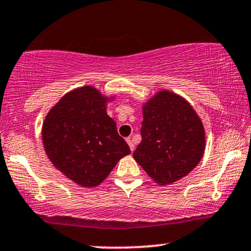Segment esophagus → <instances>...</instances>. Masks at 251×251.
Listing matches in <instances>:
<instances>
[{
  "label": "esophagus",
  "mask_w": 251,
  "mask_h": 251,
  "mask_svg": "<svg viewBox=\"0 0 251 251\" xmlns=\"http://www.w3.org/2000/svg\"><path fill=\"white\" fill-rule=\"evenodd\" d=\"M126 142H127L129 149H131V151H134V144H133V142H132V138L131 137L127 138V139H126Z\"/></svg>",
  "instance_id": "34e87169"
}]
</instances>
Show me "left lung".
I'll return each instance as SVG.
<instances>
[{"label": "left lung", "mask_w": 251, "mask_h": 251, "mask_svg": "<svg viewBox=\"0 0 251 251\" xmlns=\"http://www.w3.org/2000/svg\"><path fill=\"white\" fill-rule=\"evenodd\" d=\"M143 117L135 162L160 185L185 177L205 150V131L194 107L183 97L163 89L144 103Z\"/></svg>", "instance_id": "8db88e82"}]
</instances>
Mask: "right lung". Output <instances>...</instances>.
Here are the masks:
<instances>
[{
  "mask_svg": "<svg viewBox=\"0 0 251 251\" xmlns=\"http://www.w3.org/2000/svg\"><path fill=\"white\" fill-rule=\"evenodd\" d=\"M114 98L93 86L73 89L50 108L42 125L46 154L55 168L77 185L94 188L117 163L131 153L118 134L106 105Z\"/></svg>",
  "mask_w": 251,
  "mask_h": 251,
  "instance_id": "obj_1",
  "label": "right lung"
}]
</instances>
